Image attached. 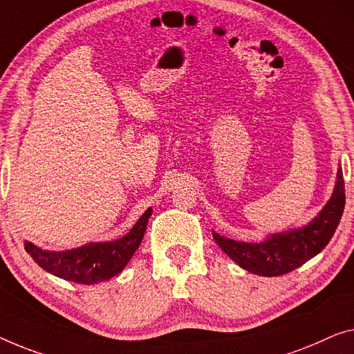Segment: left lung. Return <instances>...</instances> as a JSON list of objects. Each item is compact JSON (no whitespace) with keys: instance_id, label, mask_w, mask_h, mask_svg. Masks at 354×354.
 <instances>
[{"instance_id":"obj_1","label":"left lung","mask_w":354,"mask_h":354,"mask_svg":"<svg viewBox=\"0 0 354 354\" xmlns=\"http://www.w3.org/2000/svg\"><path fill=\"white\" fill-rule=\"evenodd\" d=\"M345 208V183L342 167L329 202L308 224L278 232L257 243L232 240L216 234L213 239L236 266L261 277H279L304 266L329 243Z\"/></svg>"}]
</instances>
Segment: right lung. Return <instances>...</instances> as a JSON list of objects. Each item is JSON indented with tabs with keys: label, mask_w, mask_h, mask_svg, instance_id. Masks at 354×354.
I'll return each mask as SVG.
<instances>
[{
	"label": "right lung",
	"mask_w": 354,
	"mask_h": 354,
	"mask_svg": "<svg viewBox=\"0 0 354 354\" xmlns=\"http://www.w3.org/2000/svg\"><path fill=\"white\" fill-rule=\"evenodd\" d=\"M152 208L124 236L113 241H92L65 251L42 250L31 241H25V250L41 268L52 275L81 284H95L119 275L133 257L143 240Z\"/></svg>",
	"instance_id": "right-lung-1"
}]
</instances>
